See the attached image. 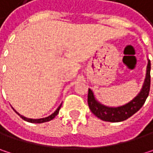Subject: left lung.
Segmentation results:
<instances>
[{"label": "left lung", "instance_id": "1", "mask_svg": "<svg viewBox=\"0 0 153 153\" xmlns=\"http://www.w3.org/2000/svg\"><path fill=\"white\" fill-rule=\"evenodd\" d=\"M151 87V61L148 60L146 76L138 95L128 104L119 107H109L100 104L94 97V94L90 88H88V104L90 111L97 118L102 120L109 122H120L123 121L133 114H135L140 108L143 105L147 97L149 96Z\"/></svg>", "mask_w": 153, "mask_h": 153}]
</instances>
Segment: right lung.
I'll use <instances>...</instances> for the list:
<instances>
[{"mask_svg": "<svg viewBox=\"0 0 153 153\" xmlns=\"http://www.w3.org/2000/svg\"><path fill=\"white\" fill-rule=\"evenodd\" d=\"M61 105H60L59 107L51 114V115H49L48 117H46V118H42V119H28V118H25V117H24V116H22V115H20L18 112H16L24 120H25V121H28V122H31V123H43V122H47V121H49V120H53L56 115H57V113L59 112V110H60V108H61Z\"/></svg>", "mask_w": 153, "mask_h": 153, "instance_id": "obj_1", "label": "right lung"}]
</instances>
